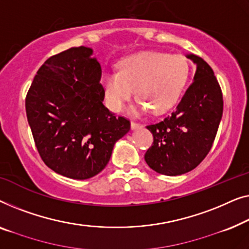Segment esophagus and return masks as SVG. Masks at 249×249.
Here are the masks:
<instances>
[{
	"mask_svg": "<svg viewBox=\"0 0 249 249\" xmlns=\"http://www.w3.org/2000/svg\"><path fill=\"white\" fill-rule=\"evenodd\" d=\"M141 127H142V124L136 123V122H132V123H131V128L132 129H138V128H141Z\"/></svg>",
	"mask_w": 249,
	"mask_h": 249,
	"instance_id": "esophagus-1",
	"label": "esophagus"
}]
</instances>
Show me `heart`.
I'll list each match as a JSON object with an SVG mask.
<instances>
[{"label":"heart","mask_w":249,"mask_h":249,"mask_svg":"<svg viewBox=\"0 0 249 249\" xmlns=\"http://www.w3.org/2000/svg\"><path fill=\"white\" fill-rule=\"evenodd\" d=\"M188 78V63L180 55L143 52L118 64V72H104L101 82L110 107L122 110L132 97L140 99L133 113H163L173 106Z\"/></svg>","instance_id":"b5f03b06"}]
</instances>
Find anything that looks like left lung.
Returning <instances> with one entry per match:
<instances>
[{"label": "left lung", "mask_w": 249, "mask_h": 249, "mask_svg": "<svg viewBox=\"0 0 249 249\" xmlns=\"http://www.w3.org/2000/svg\"><path fill=\"white\" fill-rule=\"evenodd\" d=\"M187 58L196 64L193 83L168 116L146 126L153 143L145 152V162L167 176L188 173L202 162L222 117V91L211 66L193 54Z\"/></svg>", "instance_id": "1"}]
</instances>
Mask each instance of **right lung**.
<instances>
[{
  "mask_svg": "<svg viewBox=\"0 0 249 249\" xmlns=\"http://www.w3.org/2000/svg\"><path fill=\"white\" fill-rule=\"evenodd\" d=\"M100 78L92 50L72 47L46 59L28 90L26 113L38 153L62 176H96L131 128L127 118L104 106Z\"/></svg>",
  "mask_w": 249,
  "mask_h": 249,
  "instance_id": "right-lung-1",
  "label": "right lung"
}]
</instances>
